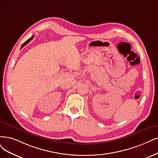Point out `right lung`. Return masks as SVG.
<instances>
[{"label": "right lung", "instance_id": "1", "mask_svg": "<svg viewBox=\"0 0 158 158\" xmlns=\"http://www.w3.org/2000/svg\"><path fill=\"white\" fill-rule=\"evenodd\" d=\"M32 38H33V36H32L31 38H29L28 40H27L25 42L23 43V45H21V49L23 48V47H24L25 45H27V44H28L29 42H30V41H31V40H32Z\"/></svg>", "mask_w": 158, "mask_h": 158}]
</instances>
